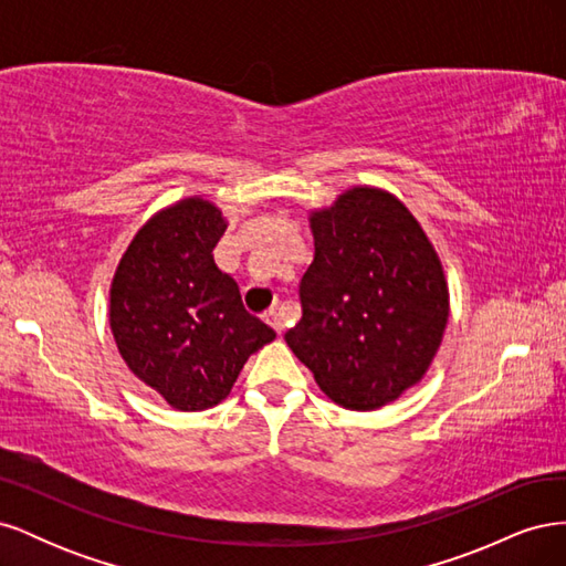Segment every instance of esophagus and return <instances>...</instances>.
Here are the masks:
<instances>
[{"label": "esophagus", "instance_id": "34e87169", "mask_svg": "<svg viewBox=\"0 0 566 566\" xmlns=\"http://www.w3.org/2000/svg\"><path fill=\"white\" fill-rule=\"evenodd\" d=\"M266 323H269L271 328L276 331L279 335H283V331H285V318H283L281 312H269V314H266Z\"/></svg>", "mask_w": 566, "mask_h": 566}]
</instances>
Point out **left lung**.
I'll use <instances>...</instances> for the list:
<instances>
[{
  "instance_id": "obj_1",
  "label": "left lung",
  "mask_w": 566,
  "mask_h": 566,
  "mask_svg": "<svg viewBox=\"0 0 566 566\" xmlns=\"http://www.w3.org/2000/svg\"><path fill=\"white\" fill-rule=\"evenodd\" d=\"M314 262L287 347L325 397L375 410L422 380L449 321V287L430 238L382 188L354 186L310 214Z\"/></svg>"
}]
</instances>
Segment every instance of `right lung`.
I'll list each match as a JSON object with an SVG mask.
<instances>
[{"label": "right lung", "instance_id": "obj_1", "mask_svg": "<svg viewBox=\"0 0 566 566\" xmlns=\"http://www.w3.org/2000/svg\"><path fill=\"white\" fill-rule=\"evenodd\" d=\"M227 219L210 200L184 198L134 235L111 283V331L127 368L177 410L229 397L250 354L276 337L248 314L212 250Z\"/></svg>", "mask_w": 566, "mask_h": 566}]
</instances>
